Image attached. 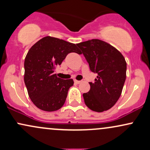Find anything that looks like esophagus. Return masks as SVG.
<instances>
[{
	"label": "esophagus",
	"mask_w": 150,
	"mask_h": 150,
	"mask_svg": "<svg viewBox=\"0 0 150 150\" xmlns=\"http://www.w3.org/2000/svg\"><path fill=\"white\" fill-rule=\"evenodd\" d=\"M74 82H75V83L76 84H80L81 82H82V81H80V80H74Z\"/></svg>",
	"instance_id": "esophagus-1"
}]
</instances>
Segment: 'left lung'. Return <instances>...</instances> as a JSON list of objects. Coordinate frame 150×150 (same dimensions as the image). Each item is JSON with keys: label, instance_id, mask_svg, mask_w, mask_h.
<instances>
[{"label": "left lung", "instance_id": "obj_1", "mask_svg": "<svg viewBox=\"0 0 150 150\" xmlns=\"http://www.w3.org/2000/svg\"><path fill=\"white\" fill-rule=\"evenodd\" d=\"M88 62L89 68L98 74L90 89L84 93L86 106L96 112L110 109L121 95L126 78V61L122 53L108 43L94 39L77 44Z\"/></svg>", "mask_w": 150, "mask_h": 150}]
</instances>
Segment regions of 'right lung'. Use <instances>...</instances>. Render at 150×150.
<instances>
[{"mask_svg":"<svg viewBox=\"0 0 150 150\" xmlns=\"http://www.w3.org/2000/svg\"><path fill=\"white\" fill-rule=\"evenodd\" d=\"M71 52L82 53L77 44L50 36L38 41L27 52L24 80L29 97L39 109L57 111L65 104L73 80H62L53 72Z\"/></svg>","mask_w":150,"mask_h":150,"instance_id":"add662e5","label":"right lung"}]
</instances>
